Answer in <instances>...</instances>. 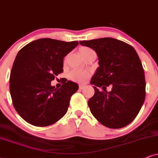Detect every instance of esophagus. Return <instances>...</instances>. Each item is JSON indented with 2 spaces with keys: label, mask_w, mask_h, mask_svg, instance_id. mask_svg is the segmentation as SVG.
Returning a JSON list of instances; mask_svg holds the SVG:
<instances>
[{
  "label": "esophagus",
  "mask_w": 158,
  "mask_h": 158,
  "mask_svg": "<svg viewBox=\"0 0 158 158\" xmlns=\"http://www.w3.org/2000/svg\"><path fill=\"white\" fill-rule=\"evenodd\" d=\"M85 85H79V89H83L84 88H85Z\"/></svg>",
  "instance_id": "34e87169"
}]
</instances>
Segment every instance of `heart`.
Listing matches in <instances>:
<instances>
[{
  "instance_id": "1",
  "label": "heart",
  "mask_w": 158,
  "mask_h": 158,
  "mask_svg": "<svg viewBox=\"0 0 158 158\" xmlns=\"http://www.w3.org/2000/svg\"><path fill=\"white\" fill-rule=\"evenodd\" d=\"M91 49L88 47H83L79 49V53L81 56H82L85 54L93 52ZM89 77V73L87 71H83V70H73L71 71L69 74V78L72 81H77V82H85L87 80V79Z\"/></svg>"
}]
</instances>
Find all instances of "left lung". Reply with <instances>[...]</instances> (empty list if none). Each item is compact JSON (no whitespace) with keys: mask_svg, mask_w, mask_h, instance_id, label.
I'll use <instances>...</instances> for the list:
<instances>
[{"mask_svg":"<svg viewBox=\"0 0 158 158\" xmlns=\"http://www.w3.org/2000/svg\"><path fill=\"white\" fill-rule=\"evenodd\" d=\"M79 44L93 49L98 58L99 66L90 81L95 89L88 101L91 113L109 128L126 126L135 118L145 99L144 71L136 51L113 38ZM109 85L112 89L108 92L105 89Z\"/></svg>","mask_w":158,"mask_h":158,"instance_id":"left-lung-1","label":"left lung"}]
</instances>
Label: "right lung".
Listing matches in <instances>:
<instances>
[{"label": "right lung", "mask_w": 158, "mask_h": 158, "mask_svg": "<svg viewBox=\"0 0 158 158\" xmlns=\"http://www.w3.org/2000/svg\"><path fill=\"white\" fill-rule=\"evenodd\" d=\"M79 42L39 39L17 53L10 74V94L16 111L31 125H52L66 114L79 85L68 81L60 88L51 81L63 72V58Z\"/></svg>", "instance_id": "1"}]
</instances>
